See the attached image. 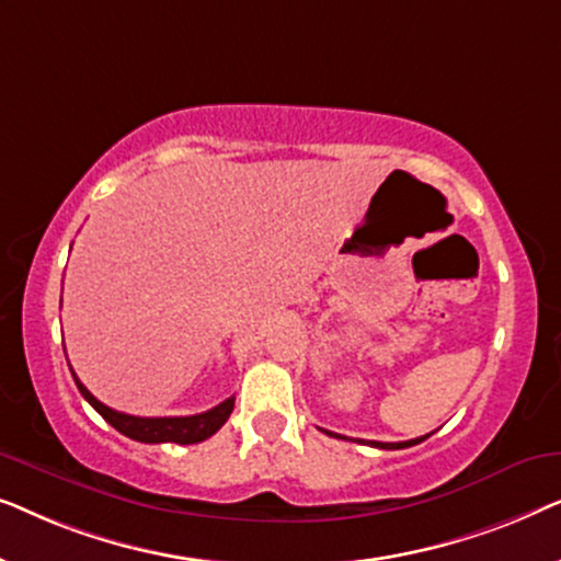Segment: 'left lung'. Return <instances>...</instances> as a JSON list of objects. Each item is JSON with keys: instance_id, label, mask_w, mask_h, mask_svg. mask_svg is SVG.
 Returning <instances> with one entry per match:
<instances>
[{"instance_id": "left-lung-1", "label": "left lung", "mask_w": 561, "mask_h": 561, "mask_svg": "<svg viewBox=\"0 0 561 561\" xmlns=\"http://www.w3.org/2000/svg\"><path fill=\"white\" fill-rule=\"evenodd\" d=\"M327 434H329V436H340V434H334V432H327ZM428 436H432V434L419 436V439H411V442H365V439H355V442H359V444H370V447H378V449H405V447H413V444L428 439Z\"/></svg>"}]
</instances>
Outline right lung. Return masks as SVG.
Listing matches in <instances>:
<instances>
[{
    "mask_svg": "<svg viewBox=\"0 0 561 561\" xmlns=\"http://www.w3.org/2000/svg\"><path fill=\"white\" fill-rule=\"evenodd\" d=\"M71 367V365H68ZM73 373V370H71ZM76 386H79L81 396L94 405L96 413H102V419L106 424H112L119 434L129 436L135 442H145V444H163V442H173V444H198L204 439H209L211 434H217L225 421L229 419V413L234 409V398H227L214 409L196 413V416H160V419H145V416H129V413L114 411L110 405H104L102 401H96L94 396L89 393L87 386L76 378Z\"/></svg>",
    "mask_w": 561,
    "mask_h": 561,
    "instance_id": "right-lung-1",
    "label": "right lung"
}]
</instances>
